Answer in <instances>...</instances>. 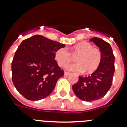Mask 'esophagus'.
I'll use <instances>...</instances> for the list:
<instances>
[{
	"label": "esophagus",
	"instance_id": "34e87169",
	"mask_svg": "<svg viewBox=\"0 0 127 127\" xmlns=\"http://www.w3.org/2000/svg\"><path fill=\"white\" fill-rule=\"evenodd\" d=\"M69 74H70V73H69V72H64V75L65 76H69Z\"/></svg>",
	"mask_w": 127,
	"mask_h": 127
}]
</instances>
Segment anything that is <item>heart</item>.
Listing matches in <instances>:
<instances>
[{"label":"heart","mask_w":127,"mask_h":127,"mask_svg":"<svg viewBox=\"0 0 127 127\" xmlns=\"http://www.w3.org/2000/svg\"><path fill=\"white\" fill-rule=\"evenodd\" d=\"M76 56L75 64L67 67L70 70L83 72L90 74L97 70L102 60V53L99 49L93 47L87 41H81L70 48L69 52L65 48H60L55 53V59L60 67H65Z\"/></svg>","instance_id":"heart-1"}]
</instances>
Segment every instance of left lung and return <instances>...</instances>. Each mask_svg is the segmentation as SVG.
Instances as JSON below:
<instances>
[{"instance_id": "1", "label": "left lung", "mask_w": 127, "mask_h": 127, "mask_svg": "<svg viewBox=\"0 0 127 127\" xmlns=\"http://www.w3.org/2000/svg\"><path fill=\"white\" fill-rule=\"evenodd\" d=\"M90 41L100 48L101 62L91 75L79 76V80L72 86V90L81 100L92 102L104 97L111 86L114 72V56L111 46L105 41L97 37H93Z\"/></svg>"}]
</instances>
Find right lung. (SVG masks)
<instances>
[{"label": "right lung", "mask_w": 127, "mask_h": 127, "mask_svg": "<svg viewBox=\"0 0 127 127\" xmlns=\"http://www.w3.org/2000/svg\"><path fill=\"white\" fill-rule=\"evenodd\" d=\"M65 46L40 35L20 44L11 64L12 80L25 98L39 100L52 93L58 79L64 75L55 60V53Z\"/></svg>", "instance_id": "right-lung-1"}]
</instances>
